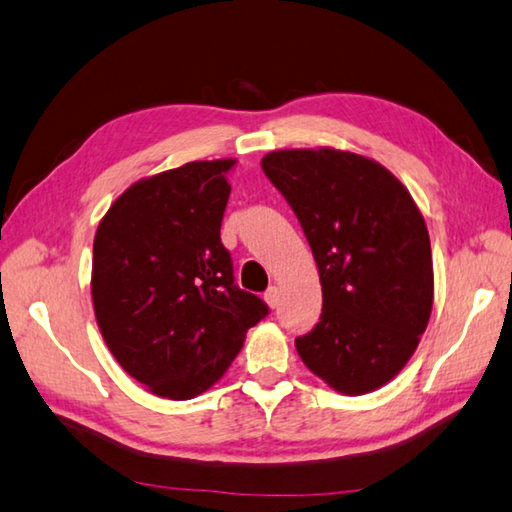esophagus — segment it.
I'll list each match as a JSON object with an SVG mask.
<instances>
[{
  "mask_svg": "<svg viewBox=\"0 0 512 512\" xmlns=\"http://www.w3.org/2000/svg\"><path fill=\"white\" fill-rule=\"evenodd\" d=\"M264 299H266V304L270 308H277V304H279V288L277 286H270L266 293H264Z\"/></svg>",
  "mask_w": 512,
  "mask_h": 512,
  "instance_id": "1",
  "label": "esophagus"
}]
</instances>
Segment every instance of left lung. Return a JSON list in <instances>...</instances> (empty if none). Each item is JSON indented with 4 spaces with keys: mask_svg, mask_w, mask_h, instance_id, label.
I'll return each mask as SVG.
<instances>
[{
    "mask_svg": "<svg viewBox=\"0 0 512 512\" xmlns=\"http://www.w3.org/2000/svg\"><path fill=\"white\" fill-rule=\"evenodd\" d=\"M262 168L302 224L322 282V317L295 339L299 357L337 393L382 388L433 310L422 213L390 170L348 150H275Z\"/></svg>",
    "mask_w": 512,
    "mask_h": 512,
    "instance_id": "obj_1",
    "label": "left lung"
}]
</instances>
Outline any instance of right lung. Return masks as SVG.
Masks as SVG:
<instances>
[{"label": "right lung", "instance_id": "1", "mask_svg": "<svg viewBox=\"0 0 512 512\" xmlns=\"http://www.w3.org/2000/svg\"><path fill=\"white\" fill-rule=\"evenodd\" d=\"M235 159L139 179L93 244V308L110 353L150 393L193 399L226 373L268 306L235 284L222 244Z\"/></svg>", "mask_w": 512, "mask_h": 512}]
</instances>
